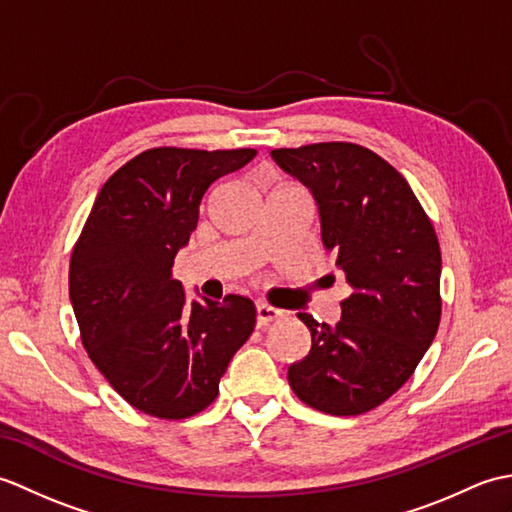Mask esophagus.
<instances>
[{
	"mask_svg": "<svg viewBox=\"0 0 512 512\" xmlns=\"http://www.w3.org/2000/svg\"><path fill=\"white\" fill-rule=\"evenodd\" d=\"M277 317H281V310H277L273 306H266V303H257V325L259 328H264V325L275 321Z\"/></svg>",
	"mask_w": 512,
	"mask_h": 512,
	"instance_id": "34e87169",
	"label": "esophagus"
}]
</instances>
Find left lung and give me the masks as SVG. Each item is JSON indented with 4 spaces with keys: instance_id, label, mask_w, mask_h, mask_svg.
Returning <instances> with one entry per match:
<instances>
[{
    "instance_id": "1",
    "label": "left lung",
    "mask_w": 512,
    "mask_h": 512,
    "mask_svg": "<svg viewBox=\"0 0 512 512\" xmlns=\"http://www.w3.org/2000/svg\"><path fill=\"white\" fill-rule=\"evenodd\" d=\"M277 165L306 184L319 206L321 239L352 295L336 325L297 317L310 354L288 367L301 402L330 416H361L407 383L436 339L440 244L409 182L354 143L273 149Z\"/></svg>"
}]
</instances>
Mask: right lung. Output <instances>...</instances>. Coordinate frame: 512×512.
I'll list each match as a JSON object with an SVG mask.
<instances>
[{
    "label": "right lung",
    "instance_id": "1",
    "mask_svg": "<svg viewBox=\"0 0 512 512\" xmlns=\"http://www.w3.org/2000/svg\"><path fill=\"white\" fill-rule=\"evenodd\" d=\"M255 149L156 147L103 184L70 259V301L92 363L134 409L162 420L215 400L255 328V303L187 301L171 268L198 226L204 193Z\"/></svg>",
    "mask_w": 512,
    "mask_h": 512
}]
</instances>
